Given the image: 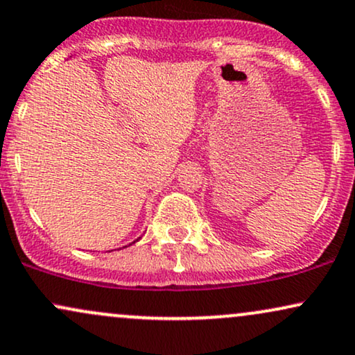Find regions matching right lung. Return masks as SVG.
<instances>
[{"instance_id": "right-lung-1", "label": "right lung", "mask_w": 355, "mask_h": 355, "mask_svg": "<svg viewBox=\"0 0 355 355\" xmlns=\"http://www.w3.org/2000/svg\"><path fill=\"white\" fill-rule=\"evenodd\" d=\"M135 241H139V238H137V240H135ZM135 241H132V243H130V245H134V243H135ZM130 245H129V246H130ZM123 248H127V246H123Z\"/></svg>"}]
</instances>
